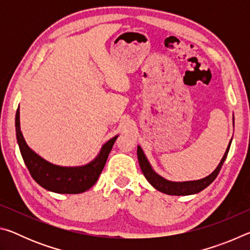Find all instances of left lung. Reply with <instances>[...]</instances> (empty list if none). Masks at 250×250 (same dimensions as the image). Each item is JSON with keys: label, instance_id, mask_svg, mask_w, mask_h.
<instances>
[{"label": "left lung", "instance_id": "8db88e82", "mask_svg": "<svg viewBox=\"0 0 250 250\" xmlns=\"http://www.w3.org/2000/svg\"><path fill=\"white\" fill-rule=\"evenodd\" d=\"M232 121H234V118H232ZM230 143H231V140L229 141V143H228L227 149L225 151V153H224L221 162H219L217 167L215 168L209 175L205 176L204 179L196 180V181L173 182V181H168L167 179H164L163 176L159 175L158 173L153 170V167H151L150 162L147 161L145 152H143L142 147L140 146H138L137 153H138L139 164H140L142 173L145 174L147 182H149V183L153 186L155 189H158V191L162 192L164 194H168V195H191V194H196L198 192L203 191V189L206 188L211 182L216 179L224 162H225V160L227 158L228 151H229V147H230Z\"/></svg>", "mask_w": 250, "mask_h": 250}]
</instances>
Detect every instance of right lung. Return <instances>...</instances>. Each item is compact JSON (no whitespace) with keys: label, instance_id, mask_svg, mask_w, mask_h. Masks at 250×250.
Masks as SVG:
<instances>
[{"label":"right lung","instance_id":"add662e5","mask_svg":"<svg viewBox=\"0 0 250 250\" xmlns=\"http://www.w3.org/2000/svg\"><path fill=\"white\" fill-rule=\"evenodd\" d=\"M15 129L21 154L33 179L47 191L59 194L83 193L94 186L118 138L116 135L105 142L89 163L80 167H61L46 161L27 146L21 131L20 105L15 116Z\"/></svg>","mask_w":250,"mask_h":250}]
</instances>
